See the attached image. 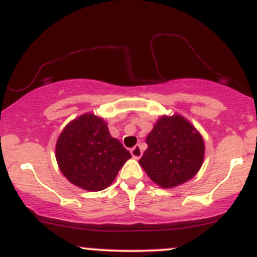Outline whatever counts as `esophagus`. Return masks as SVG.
<instances>
[{
  "mask_svg": "<svg viewBox=\"0 0 257 257\" xmlns=\"http://www.w3.org/2000/svg\"><path fill=\"white\" fill-rule=\"evenodd\" d=\"M131 154H132V157L136 158V159H139V158L142 157V154H143V150H142L141 145H136L134 148H132Z\"/></svg>",
  "mask_w": 257,
  "mask_h": 257,
  "instance_id": "34e87169",
  "label": "esophagus"
}]
</instances>
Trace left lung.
Here are the masks:
<instances>
[{
	"label": "left lung",
	"mask_w": 257,
	"mask_h": 257,
	"mask_svg": "<svg viewBox=\"0 0 257 257\" xmlns=\"http://www.w3.org/2000/svg\"><path fill=\"white\" fill-rule=\"evenodd\" d=\"M145 142L148 149L139 164L162 188H174L190 180L203 165V137L179 114L158 119Z\"/></svg>",
	"instance_id": "8db88e82"
}]
</instances>
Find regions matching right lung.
Instances as JSON below:
<instances>
[{
  "label": "right lung",
  "instance_id": "1",
  "mask_svg": "<svg viewBox=\"0 0 257 257\" xmlns=\"http://www.w3.org/2000/svg\"><path fill=\"white\" fill-rule=\"evenodd\" d=\"M131 153L113 138L107 123L85 113L67 124L56 144V159L62 174L88 191L109 186Z\"/></svg>",
  "mask_w": 257,
  "mask_h": 257
}]
</instances>
